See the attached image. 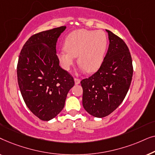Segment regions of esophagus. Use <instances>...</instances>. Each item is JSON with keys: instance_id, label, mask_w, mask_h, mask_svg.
I'll return each instance as SVG.
<instances>
[{"instance_id": "obj_1", "label": "esophagus", "mask_w": 155, "mask_h": 155, "mask_svg": "<svg viewBox=\"0 0 155 155\" xmlns=\"http://www.w3.org/2000/svg\"><path fill=\"white\" fill-rule=\"evenodd\" d=\"M74 80H75V84H79L80 83V79H79V78H75L74 79Z\"/></svg>"}]
</instances>
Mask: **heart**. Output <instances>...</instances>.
Here are the masks:
<instances>
[{
  "instance_id": "b5f03b06",
  "label": "heart",
  "mask_w": 155,
  "mask_h": 155,
  "mask_svg": "<svg viewBox=\"0 0 155 155\" xmlns=\"http://www.w3.org/2000/svg\"><path fill=\"white\" fill-rule=\"evenodd\" d=\"M107 44L104 31L78 29L68 36L65 48L58 52L59 63L63 69L68 71L78 56V63L81 68L88 73H94L102 64Z\"/></svg>"
}]
</instances>
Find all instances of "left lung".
<instances>
[{
  "label": "left lung",
  "mask_w": 155,
  "mask_h": 155,
  "mask_svg": "<svg viewBox=\"0 0 155 155\" xmlns=\"http://www.w3.org/2000/svg\"><path fill=\"white\" fill-rule=\"evenodd\" d=\"M109 45L98 71L80 82L82 105L90 115L105 117L117 109L126 96L132 80L130 53L124 40L107 30Z\"/></svg>",
  "instance_id": "1"
}]
</instances>
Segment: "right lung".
Returning a JSON list of instances; mask_svg holds the SVG:
<instances>
[{"label": "right lung", "mask_w": 155, "mask_h": 155, "mask_svg": "<svg viewBox=\"0 0 155 155\" xmlns=\"http://www.w3.org/2000/svg\"><path fill=\"white\" fill-rule=\"evenodd\" d=\"M66 27L35 34L21 50L17 66L18 82L27 107L42 120H49L62 111L74 79L61 68L56 42Z\"/></svg>", "instance_id": "1"}]
</instances>
